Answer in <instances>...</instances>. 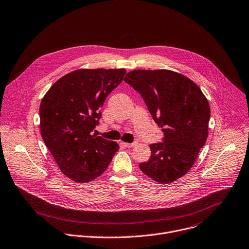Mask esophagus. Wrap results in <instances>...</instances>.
I'll use <instances>...</instances> for the list:
<instances>
[{"label": "esophagus", "instance_id": "obj_1", "mask_svg": "<svg viewBox=\"0 0 249 249\" xmlns=\"http://www.w3.org/2000/svg\"><path fill=\"white\" fill-rule=\"evenodd\" d=\"M122 144H123L125 147H127V148H132V147L137 145L136 142H134V143H125V142H122Z\"/></svg>", "mask_w": 249, "mask_h": 249}]
</instances>
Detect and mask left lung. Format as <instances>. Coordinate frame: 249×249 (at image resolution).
Instances as JSON below:
<instances>
[{
  "instance_id": "left-lung-1",
  "label": "left lung",
  "mask_w": 249,
  "mask_h": 249,
  "mask_svg": "<svg viewBox=\"0 0 249 249\" xmlns=\"http://www.w3.org/2000/svg\"><path fill=\"white\" fill-rule=\"evenodd\" d=\"M124 80L141 94L164 132L163 142L150 145V159L139 168L160 184L175 182L193 167L207 141L209 101L194 81L172 71L137 70Z\"/></svg>"
}]
</instances>
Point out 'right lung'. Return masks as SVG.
<instances>
[{
    "instance_id": "1",
    "label": "right lung",
    "mask_w": 249,
    "mask_h": 249,
    "mask_svg": "<svg viewBox=\"0 0 249 249\" xmlns=\"http://www.w3.org/2000/svg\"><path fill=\"white\" fill-rule=\"evenodd\" d=\"M125 73L124 69L77 70L59 78L41 100V137L60 171L76 183L102 175L119 150L116 142L91 132L106 97Z\"/></svg>"
}]
</instances>
